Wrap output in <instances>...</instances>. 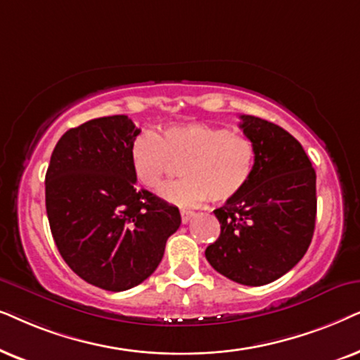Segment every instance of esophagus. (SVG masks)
Wrapping results in <instances>:
<instances>
[{"label": "esophagus", "mask_w": 360, "mask_h": 360, "mask_svg": "<svg viewBox=\"0 0 360 360\" xmlns=\"http://www.w3.org/2000/svg\"><path fill=\"white\" fill-rule=\"evenodd\" d=\"M179 212H181V220H183V224H188L189 220H191V217H193V215H194L193 210H188V209H181Z\"/></svg>", "instance_id": "esophagus-1"}]
</instances>
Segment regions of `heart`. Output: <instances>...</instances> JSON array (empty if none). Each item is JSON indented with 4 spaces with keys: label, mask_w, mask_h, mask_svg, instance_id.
Wrapping results in <instances>:
<instances>
[{
    "label": "heart",
    "mask_w": 360,
    "mask_h": 360,
    "mask_svg": "<svg viewBox=\"0 0 360 360\" xmlns=\"http://www.w3.org/2000/svg\"><path fill=\"white\" fill-rule=\"evenodd\" d=\"M172 162H181L183 177L162 186V199L176 205L227 202L250 183L257 148L245 135L198 122L171 124L156 136L141 133L131 141V171L146 189L160 188Z\"/></svg>",
    "instance_id": "b5f03b06"
}]
</instances>
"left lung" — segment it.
Masks as SVG:
<instances>
[{
    "instance_id": "left-lung-1",
    "label": "left lung",
    "mask_w": 360,
    "mask_h": 360,
    "mask_svg": "<svg viewBox=\"0 0 360 360\" xmlns=\"http://www.w3.org/2000/svg\"><path fill=\"white\" fill-rule=\"evenodd\" d=\"M257 148L250 183L215 209L220 236L205 248L215 271L262 286L288 273L308 250L316 222V171L295 136L278 124L240 115Z\"/></svg>"
}]
</instances>
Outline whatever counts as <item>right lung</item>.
<instances>
[{
	"mask_svg": "<svg viewBox=\"0 0 360 360\" xmlns=\"http://www.w3.org/2000/svg\"><path fill=\"white\" fill-rule=\"evenodd\" d=\"M140 135L127 115L70 128L46 172V210L57 250L87 283L124 291L160 265L181 214L136 189L130 145Z\"/></svg>",
	"mask_w": 360,
	"mask_h": 360,
	"instance_id": "1",
	"label": "right lung"
}]
</instances>
